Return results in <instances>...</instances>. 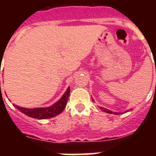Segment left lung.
<instances>
[{
    "instance_id": "1",
    "label": "left lung",
    "mask_w": 156,
    "mask_h": 156,
    "mask_svg": "<svg viewBox=\"0 0 156 156\" xmlns=\"http://www.w3.org/2000/svg\"><path fill=\"white\" fill-rule=\"evenodd\" d=\"M100 108L102 109L104 112H107V113H114V114H116V115H119V114H121V112H112L110 111V110H108V109L104 108H102V107H100Z\"/></svg>"
}]
</instances>
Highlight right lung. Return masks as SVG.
<instances>
[{
  "label": "right lung",
  "mask_w": 156,
  "mask_h": 156,
  "mask_svg": "<svg viewBox=\"0 0 156 156\" xmlns=\"http://www.w3.org/2000/svg\"><path fill=\"white\" fill-rule=\"evenodd\" d=\"M1 73V71H0ZM1 87V83H0ZM70 92V88L68 87L62 97L57 101L56 103L52 105V106L48 107V108H25L23 107L17 106L14 105L17 109L22 112L27 116L36 119H48L50 117L56 116V115L61 113L65 109L68 101L69 96Z\"/></svg>",
  "instance_id": "right-lung-1"
}]
</instances>
